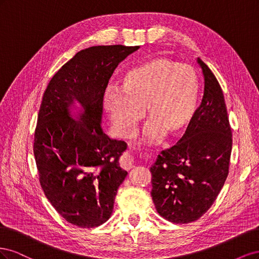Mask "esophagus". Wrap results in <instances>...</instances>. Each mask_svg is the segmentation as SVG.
I'll list each match as a JSON object with an SVG mask.
<instances>
[{
    "label": "esophagus",
    "mask_w": 259,
    "mask_h": 259,
    "mask_svg": "<svg viewBox=\"0 0 259 259\" xmlns=\"http://www.w3.org/2000/svg\"><path fill=\"white\" fill-rule=\"evenodd\" d=\"M120 165L126 170L134 168V158L130 153H124L120 160Z\"/></svg>",
    "instance_id": "34e87169"
}]
</instances>
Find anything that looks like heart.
I'll return each mask as SVG.
<instances>
[{
    "mask_svg": "<svg viewBox=\"0 0 259 259\" xmlns=\"http://www.w3.org/2000/svg\"><path fill=\"white\" fill-rule=\"evenodd\" d=\"M200 81L189 65L164 57L146 60L125 71L120 91L105 96V108L117 134L131 137L144 120L146 137L159 140L164 135L177 139L185 135L198 110Z\"/></svg>",
    "mask_w": 259,
    "mask_h": 259,
    "instance_id": "obj_1",
    "label": "heart"
}]
</instances>
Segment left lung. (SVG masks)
<instances>
[{
	"instance_id": "obj_1",
	"label": "left lung",
	"mask_w": 259,
	"mask_h": 259,
	"mask_svg": "<svg viewBox=\"0 0 259 259\" xmlns=\"http://www.w3.org/2000/svg\"><path fill=\"white\" fill-rule=\"evenodd\" d=\"M204 94L179 142L161 151L151 166V197L158 213L175 224L197 221L211 206L229 173L232 133L223 90L198 58Z\"/></svg>"
}]
</instances>
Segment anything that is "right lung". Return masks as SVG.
Masks as SVG:
<instances>
[{"label":"right lung","instance_id":"right-lung-1","mask_svg":"<svg viewBox=\"0 0 259 259\" xmlns=\"http://www.w3.org/2000/svg\"><path fill=\"white\" fill-rule=\"evenodd\" d=\"M138 46H92L75 54L46 88L34 133L40 184L58 214L81 228L110 218L127 171L123 140L101 127L104 95L113 71Z\"/></svg>","mask_w":259,"mask_h":259}]
</instances>
